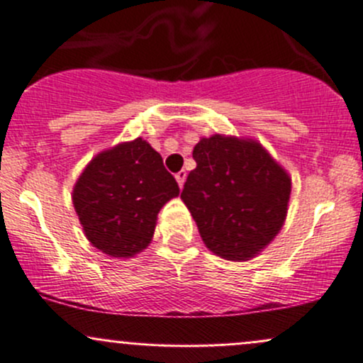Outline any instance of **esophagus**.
I'll return each instance as SVG.
<instances>
[{
    "instance_id": "obj_1",
    "label": "esophagus",
    "mask_w": 363,
    "mask_h": 363,
    "mask_svg": "<svg viewBox=\"0 0 363 363\" xmlns=\"http://www.w3.org/2000/svg\"><path fill=\"white\" fill-rule=\"evenodd\" d=\"M186 170H181V172H177V174H175V179H177V182H179V186H184V181H186Z\"/></svg>"
}]
</instances>
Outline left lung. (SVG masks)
I'll list each match as a JSON object with an SVG mask.
<instances>
[{
	"label": "left lung",
	"mask_w": 363,
	"mask_h": 363,
	"mask_svg": "<svg viewBox=\"0 0 363 363\" xmlns=\"http://www.w3.org/2000/svg\"><path fill=\"white\" fill-rule=\"evenodd\" d=\"M181 193L205 246L232 262L259 255L283 228L291 179L252 138L212 135L193 149Z\"/></svg>",
	"instance_id": "8db88e82"
}]
</instances>
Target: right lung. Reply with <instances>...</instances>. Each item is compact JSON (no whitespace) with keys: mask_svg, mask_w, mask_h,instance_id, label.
Here are the masks:
<instances>
[{"mask_svg":"<svg viewBox=\"0 0 363 363\" xmlns=\"http://www.w3.org/2000/svg\"><path fill=\"white\" fill-rule=\"evenodd\" d=\"M175 196L179 186L174 175L144 138L94 156L72 193L87 240L113 258L144 251L155 235L160 208Z\"/></svg>","mask_w":363,"mask_h":363,"instance_id":"1","label":"right lung"}]
</instances>
